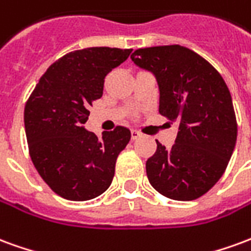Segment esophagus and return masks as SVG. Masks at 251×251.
Here are the masks:
<instances>
[{
  "label": "esophagus",
  "mask_w": 251,
  "mask_h": 251,
  "mask_svg": "<svg viewBox=\"0 0 251 251\" xmlns=\"http://www.w3.org/2000/svg\"><path fill=\"white\" fill-rule=\"evenodd\" d=\"M141 137V133L138 130H131V140H137V138H140Z\"/></svg>",
  "instance_id": "obj_1"
}]
</instances>
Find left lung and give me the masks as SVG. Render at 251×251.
Segmentation results:
<instances>
[{
  "instance_id": "left-lung-1",
  "label": "left lung",
  "mask_w": 251,
  "mask_h": 251,
  "mask_svg": "<svg viewBox=\"0 0 251 251\" xmlns=\"http://www.w3.org/2000/svg\"><path fill=\"white\" fill-rule=\"evenodd\" d=\"M130 57L156 77L160 114L179 122L171 149L156 141L157 149L147 161L149 183L169 199H198L221 179L235 148L237 120L228 87L187 47L141 48Z\"/></svg>"
}]
</instances>
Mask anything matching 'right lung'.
<instances>
[{
	"mask_svg": "<svg viewBox=\"0 0 251 251\" xmlns=\"http://www.w3.org/2000/svg\"><path fill=\"white\" fill-rule=\"evenodd\" d=\"M130 53L109 47L70 52L47 70L25 104L30 158L50 188L64 199H94L113 181L130 130L117 126L98 138L83 125L88 106L103 94L104 76Z\"/></svg>",
	"mask_w": 251,
	"mask_h": 251,
	"instance_id": "obj_1",
	"label": "right lung"
}]
</instances>
